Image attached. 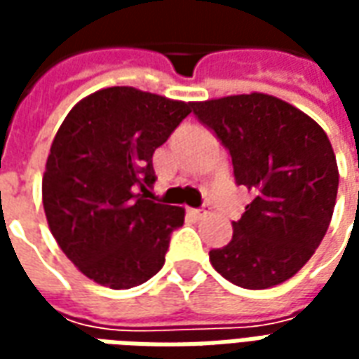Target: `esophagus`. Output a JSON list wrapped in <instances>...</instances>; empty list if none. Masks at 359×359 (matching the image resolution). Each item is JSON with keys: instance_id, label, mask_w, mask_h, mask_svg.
I'll return each instance as SVG.
<instances>
[{"instance_id": "esophagus-1", "label": "esophagus", "mask_w": 359, "mask_h": 359, "mask_svg": "<svg viewBox=\"0 0 359 359\" xmlns=\"http://www.w3.org/2000/svg\"><path fill=\"white\" fill-rule=\"evenodd\" d=\"M188 215H190V217L196 219V221H198V219H203V217H205L208 213H205V211H202V210H188Z\"/></svg>"}]
</instances>
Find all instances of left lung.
<instances>
[{
  "mask_svg": "<svg viewBox=\"0 0 359 359\" xmlns=\"http://www.w3.org/2000/svg\"><path fill=\"white\" fill-rule=\"evenodd\" d=\"M192 109L231 151L236 184L252 192L231 242L210 252L211 265L250 290L285 283L331 223L339 190L331 142L304 111L262 92L194 102Z\"/></svg>",
  "mask_w": 359,
  "mask_h": 359,
  "instance_id": "8db88e82",
  "label": "left lung"
}]
</instances>
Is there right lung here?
I'll use <instances>...</instances> for the list:
<instances>
[{"label": "right lung", "mask_w": 359, "mask_h": 359, "mask_svg": "<svg viewBox=\"0 0 359 359\" xmlns=\"http://www.w3.org/2000/svg\"><path fill=\"white\" fill-rule=\"evenodd\" d=\"M192 105L111 86L82 97L59 126L43 211L59 248L97 285L133 288L163 267L184 208L148 200L157 179L151 157Z\"/></svg>", "instance_id": "right-lung-1"}]
</instances>
